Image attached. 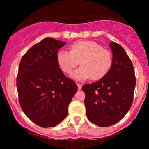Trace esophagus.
<instances>
[{"mask_svg": "<svg viewBox=\"0 0 149 149\" xmlns=\"http://www.w3.org/2000/svg\"><path fill=\"white\" fill-rule=\"evenodd\" d=\"M77 85H78V88H79V90L81 89V87H82V85H81V84H77Z\"/></svg>", "mask_w": 149, "mask_h": 149, "instance_id": "34e87169", "label": "esophagus"}]
</instances>
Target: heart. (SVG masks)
<instances>
[{
  "mask_svg": "<svg viewBox=\"0 0 149 149\" xmlns=\"http://www.w3.org/2000/svg\"><path fill=\"white\" fill-rule=\"evenodd\" d=\"M57 61L61 70L67 74L71 73L81 64V66L73 74L75 79L84 80L90 78L91 80H99L109 71L113 58L110 51L99 43L82 40L73 43L70 51H59Z\"/></svg>",
  "mask_w": 149,
  "mask_h": 149,
  "instance_id": "1",
  "label": "heart"
}]
</instances>
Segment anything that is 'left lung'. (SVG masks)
<instances>
[{"mask_svg": "<svg viewBox=\"0 0 149 149\" xmlns=\"http://www.w3.org/2000/svg\"><path fill=\"white\" fill-rule=\"evenodd\" d=\"M109 46L113 54L109 71L100 80L82 86L87 118L100 127L115 124L128 112L136 81L133 63L123 47L115 42Z\"/></svg>", "mask_w": 149, "mask_h": 149, "instance_id": "8db88e82", "label": "left lung"}]
</instances>
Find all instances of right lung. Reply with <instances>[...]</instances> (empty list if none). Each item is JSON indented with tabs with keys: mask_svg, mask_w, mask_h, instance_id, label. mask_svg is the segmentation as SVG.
<instances>
[{
	"mask_svg": "<svg viewBox=\"0 0 149 149\" xmlns=\"http://www.w3.org/2000/svg\"><path fill=\"white\" fill-rule=\"evenodd\" d=\"M65 45L46 37L21 59L16 79L19 104L29 119L40 127H53L63 120L78 89L57 61L58 50Z\"/></svg>",
	"mask_w": 149,
	"mask_h": 149,
	"instance_id": "right-lung-1",
	"label": "right lung"
}]
</instances>
